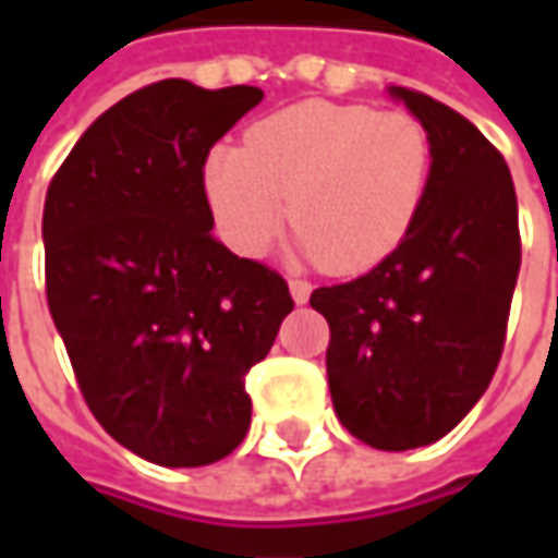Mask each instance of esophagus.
I'll return each mask as SVG.
<instances>
[{"label": "esophagus", "mask_w": 558, "mask_h": 558, "mask_svg": "<svg viewBox=\"0 0 558 558\" xmlns=\"http://www.w3.org/2000/svg\"><path fill=\"white\" fill-rule=\"evenodd\" d=\"M289 291L291 298H294V304H307L311 301V282H304V279H289Z\"/></svg>", "instance_id": "esophagus-1"}]
</instances>
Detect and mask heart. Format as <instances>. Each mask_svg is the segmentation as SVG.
I'll return each mask as SVG.
<instances>
[{"label": "heart", "instance_id": "b5f03b06", "mask_svg": "<svg viewBox=\"0 0 558 558\" xmlns=\"http://www.w3.org/2000/svg\"><path fill=\"white\" fill-rule=\"evenodd\" d=\"M432 180L428 130L407 111L301 101L260 118L245 148L217 142L202 167L214 226L235 254H264L286 207L291 251L332 272L388 260Z\"/></svg>", "mask_w": 558, "mask_h": 558}]
</instances>
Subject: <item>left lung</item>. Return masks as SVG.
<instances>
[{
  "instance_id": "left-lung-1",
  "label": "left lung",
  "mask_w": 558,
  "mask_h": 558,
  "mask_svg": "<svg viewBox=\"0 0 558 558\" xmlns=\"http://www.w3.org/2000/svg\"><path fill=\"white\" fill-rule=\"evenodd\" d=\"M432 140L413 232L366 276L326 286V373L341 425L375 450L440 440L482 400L504 354L522 264L519 202L504 155L475 123L391 86Z\"/></svg>"
}]
</instances>
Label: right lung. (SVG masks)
Listing matches in <instances>:
<instances>
[{
    "label": "right lung",
    "mask_w": 558,
    "mask_h": 558,
    "mask_svg": "<svg viewBox=\"0 0 558 558\" xmlns=\"http://www.w3.org/2000/svg\"><path fill=\"white\" fill-rule=\"evenodd\" d=\"M257 86L161 80L80 136L46 192V298L98 425L136 457L192 469L247 435L245 375L289 316L276 269L210 235L202 167Z\"/></svg>",
    "instance_id": "obj_1"
}]
</instances>
